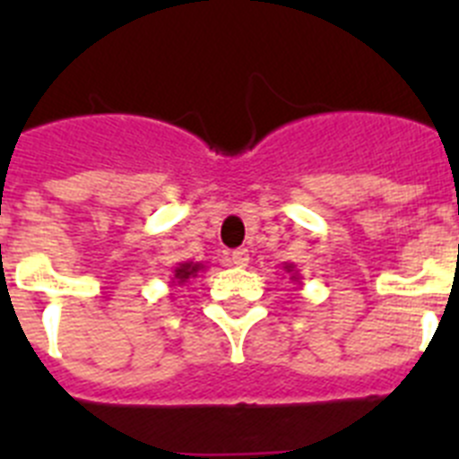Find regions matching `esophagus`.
I'll return each mask as SVG.
<instances>
[{
    "mask_svg": "<svg viewBox=\"0 0 459 459\" xmlns=\"http://www.w3.org/2000/svg\"><path fill=\"white\" fill-rule=\"evenodd\" d=\"M232 264L234 266H238V269H243V266H248V262H250V253L246 248H238V250H234L232 253Z\"/></svg>",
    "mask_w": 459,
    "mask_h": 459,
    "instance_id": "34e87169",
    "label": "esophagus"
}]
</instances>
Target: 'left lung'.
Wrapping results in <instances>:
<instances>
[{
    "mask_svg": "<svg viewBox=\"0 0 459 459\" xmlns=\"http://www.w3.org/2000/svg\"><path fill=\"white\" fill-rule=\"evenodd\" d=\"M282 271H285V273H290L291 282H296V285H301V273L296 271V264H291V262H285V264H282Z\"/></svg>",
    "mask_w": 459,
    "mask_h": 459,
    "instance_id": "obj_1",
    "label": "left lung"
}]
</instances>
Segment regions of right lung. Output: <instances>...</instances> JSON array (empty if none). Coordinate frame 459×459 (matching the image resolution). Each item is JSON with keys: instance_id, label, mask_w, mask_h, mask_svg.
Returning <instances> with one entry per match:
<instances>
[{"instance_id": "right-lung-1", "label": "right lung", "mask_w": 459, "mask_h": 459, "mask_svg": "<svg viewBox=\"0 0 459 459\" xmlns=\"http://www.w3.org/2000/svg\"><path fill=\"white\" fill-rule=\"evenodd\" d=\"M200 271H204V264H202V262H181V264L174 266L172 271V285H186V282H188L190 278H195Z\"/></svg>"}]
</instances>
